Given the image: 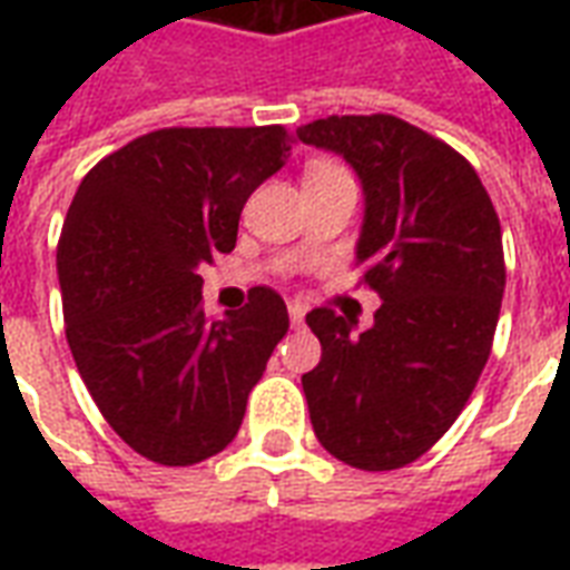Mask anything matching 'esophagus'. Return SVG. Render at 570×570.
Wrapping results in <instances>:
<instances>
[{"label": "esophagus", "mask_w": 570, "mask_h": 570, "mask_svg": "<svg viewBox=\"0 0 570 570\" xmlns=\"http://www.w3.org/2000/svg\"><path fill=\"white\" fill-rule=\"evenodd\" d=\"M289 323H293V326H302V323H305V308H302V305H289Z\"/></svg>", "instance_id": "34e87169"}]
</instances>
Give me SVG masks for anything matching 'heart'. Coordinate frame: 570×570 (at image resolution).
<instances>
[{
  "label": "heart",
  "mask_w": 570,
  "mask_h": 570,
  "mask_svg": "<svg viewBox=\"0 0 570 570\" xmlns=\"http://www.w3.org/2000/svg\"><path fill=\"white\" fill-rule=\"evenodd\" d=\"M338 174H345V170H342L338 164L317 161V164H311L308 174H305V179H311V176H338Z\"/></svg>",
  "instance_id": "b5f03b06"
}]
</instances>
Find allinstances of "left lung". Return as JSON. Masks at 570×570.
<instances>
[{"label":"left lung","mask_w":570,"mask_h":570,"mask_svg":"<svg viewBox=\"0 0 570 570\" xmlns=\"http://www.w3.org/2000/svg\"><path fill=\"white\" fill-rule=\"evenodd\" d=\"M296 137L354 167L357 265L382 298L363 333L333 308L308 314L323 347L302 375L311 424L338 461L396 470L452 428L485 370L507 281L501 223L466 158L403 118L330 116Z\"/></svg>","instance_id":"8db88e82"}]
</instances>
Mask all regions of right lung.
I'll return each instance as SVG.
<instances>
[{
  "label": "right lung",
  "instance_id": "right-lung-1",
  "mask_svg": "<svg viewBox=\"0 0 570 570\" xmlns=\"http://www.w3.org/2000/svg\"><path fill=\"white\" fill-rule=\"evenodd\" d=\"M289 149L281 125L164 128L104 158L69 204L57 244L69 351L109 428L155 464L223 452L289 330L268 286L207 321L198 274L235 249L244 204Z\"/></svg>",
  "mask_w": 570,
  "mask_h": 570
}]
</instances>
